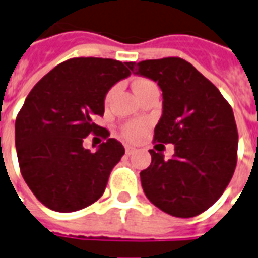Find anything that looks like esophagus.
Segmentation results:
<instances>
[{"label":"esophagus","instance_id":"1","mask_svg":"<svg viewBox=\"0 0 258 258\" xmlns=\"http://www.w3.org/2000/svg\"><path fill=\"white\" fill-rule=\"evenodd\" d=\"M125 152H126V155H132L133 152H135V148H132V147H126V148H125Z\"/></svg>","mask_w":258,"mask_h":258}]
</instances>
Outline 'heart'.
<instances>
[{
	"instance_id": "b5f03b06",
	"label": "heart",
	"mask_w": 258,
	"mask_h": 258,
	"mask_svg": "<svg viewBox=\"0 0 258 258\" xmlns=\"http://www.w3.org/2000/svg\"><path fill=\"white\" fill-rule=\"evenodd\" d=\"M154 83L150 80H147V79H137L135 83H133V91H135V94H139V92H141V91L144 90V88H147V87H150V85H152ZM114 91H115V88H111V90L108 91L107 96H106V100H110L111 99V96H113ZM145 122H127V123H125L123 126L121 127V136L125 139L126 141H129V143H135V141L140 140L141 136H143V133H144L145 131Z\"/></svg>"
}]
</instances>
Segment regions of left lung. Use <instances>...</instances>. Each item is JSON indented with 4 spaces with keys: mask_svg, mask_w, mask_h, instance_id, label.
Instances as JSON below:
<instances>
[{
    "mask_svg": "<svg viewBox=\"0 0 258 258\" xmlns=\"http://www.w3.org/2000/svg\"><path fill=\"white\" fill-rule=\"evenodd\" d=\"M135 75L158 83L163 114L154 141L174 144L175 154L150 150L151 164L140 173L147 199L177 218H193L218 201L237 166L238 131L232 108L220 91L179 57L132 62Z\"/></svg>",
    "mask_w": 258,
    "mask_h": 258,
    "instance_id": "1",
    "label": "left lung"
}]
</instances>
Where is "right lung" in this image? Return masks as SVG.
I'll use <instances>...</instances> for the list:
<instances>
[{
	"label": "right lung",
	"mask_w": 258,
	"mask_h": 258,
	"mask_svg": "<svg viewBox=\"0 0 258 258\" xmlns=\"http://www.w3.org/2000/svg\"><path fill=\"white\" fill-rule=\"evenodd\" d=\"M131 65L111 58H71L27 96L15 125L17 159L31 191L50 210L75 212L103 195L125 148L92 118L103 115L104 96L131 76ZM88 134L106 139L96 153L82 147Z\"/></svg>",
	"instance_id": "right-lung-1"
}]
</instances>
